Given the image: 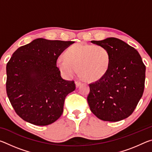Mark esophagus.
I'll return each mask as SVG.
<instances>
[{"mask_svg": "<svg viewBox=\"0 0 152 152\" xmlns=\"http://www.w3.org/2000/svg\"><path fill=\"white\" fill-rule=\"evenodd\" d=\"M75 84H76V88H78V87L81 84V82H80V81H76V82H75Z\"/></svg>", "mask_w": 152, "mask_h": 152, "instance_id": "obj_1", "label": "esophagus"}]
</instances>
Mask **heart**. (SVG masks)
<instances>
[{
    "mask_svg": "<svg viewBox=\"0 0 152 152\" xmlns=\"http://www.w3.org/2000/svg\"><path fill=\"white\" fill-rule=\"evenodd\" d=\"M64 57L58 58L57 65L64 76L72 78L79 70L82 78L91 82L103 77L110 62L109 51L99 45L75 43L66 49Z\"/></svg>",
    "mask_w": 152,
    "mask_h": 152,
    "instance_id": "obj_1",
    "label": "heart"
}]
</instances>
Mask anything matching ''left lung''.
I'll return each mask as SVG.
<instances>
[{
    "mask_svg": "<svg viewBox=\"0 0 152 152\" xmlns=\"http://www.w3.org/2000/svg\"><path fill=\"white\" fill-rule=\"evenodd\" d=\"M109 51L107 73L89 84L87 101L92 113L105 121H119L130 116L142 96L145 66L140 53L127 43L115 37L91 41Z\"/></svg>",
    "mask_w": 152,
    "mask_h": 152,
    "instance_id": "8db88e82",
    "label": "left lung"
}]
</instances>
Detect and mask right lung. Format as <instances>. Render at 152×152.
Masks as SVG:
<instances>
[{
	"label": "right lung",
	"mask_w": 152,
	"mask_h": 152,
	"mask_svg": "<svg viewBox=\"0 0 152 152\" xmlns=\"http://www.w3.org/2000/svg\"><path fill=\"white\" fill-rule=\"evenodd\" d=\"M74 43L38 38L13 53L7 64V94L22 119L44 126L60 117L65 98L76 86L61 78L57 60Z\"/></svg>",
	"instance_id": "1"
}]
</instances>
